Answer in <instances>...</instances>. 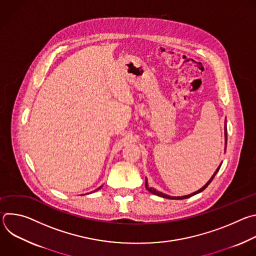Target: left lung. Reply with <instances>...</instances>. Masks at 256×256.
Instances as JSON below:
<instances>
[{"label":"left lung","mask_w":256,"mask_h":256,"mask_svg":"<svg viewBox=\"0 0 256 256\" xmlns=\"http://www.w3.org/2000/svg\"><path fill=\"white\" fill-rule=\"evenodd\" d=\"M227 124V122H225V151H226V148H227V124ZM221 165H222V163L218 166L216 170V171H214V173L212 175V177L210 178V180L206 182V184H204L200 190H196V192H192V194H188V196H171L165 194H163V192H158V190H156L155 188H150V186H148V180H147V178H146V188H147V190H149L151 194H156V196H161V198H169V200H184V198H190V196H196V194H198L202 192V190H204L208 188V186L210 184L212 180L214 179V176H216V174L218 173V169L221 168Z\"/></svg>","instance_id":"obj_1"}]
</instances>
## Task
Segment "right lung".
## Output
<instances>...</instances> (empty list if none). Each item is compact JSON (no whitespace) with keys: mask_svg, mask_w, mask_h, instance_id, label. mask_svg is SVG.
Wrapping results in <instances>:
<instances>
[{"mask_svg":"<svg viewBox=\"0 0 256 256\" xmlns=\"http://www.w3.org/2000/svg\"><path fill=\"white\" fill-rule=\"evenodd\" d=\"M102 188V186H100V188H97V190H100V188ZM94 192H95V190H94Z\"/></svg>","mask_w":256,"mask_h":256,"instance_id":"add662e5","label":"right lung"}]
</instances>
